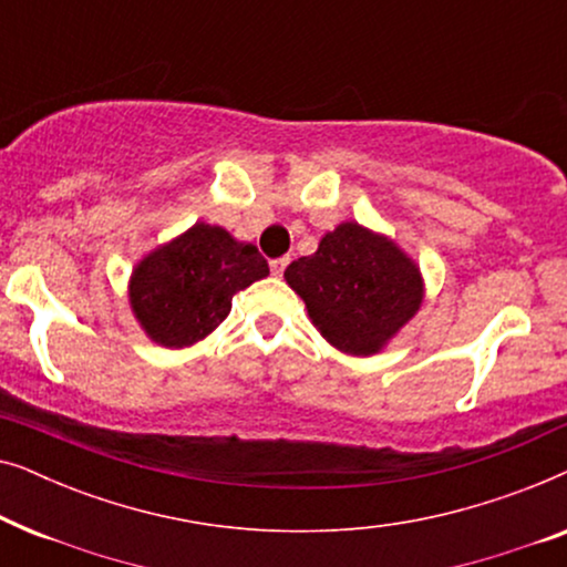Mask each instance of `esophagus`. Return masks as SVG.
<instances>
[{
	"label": "esophagus",
	"instance_id": "34e87169",
	"mask_svg": "<svg viewBox=\"0 0 567 567\" xmlns=\"http://www.w3.org/2000/svg\"><path fill=\"white\" fill-rule=\"evenodd\" d=\"M286 266H289V255H284V258L270 260V270H274V276H284Z\"/></svg>",
	"mask_w": 567,
	"mask_h": 567
}]
</instances>
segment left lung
I'll use <instances>...</instances> for the list:
<instances>
[{"mask_svg": "<svg viewBox=\"0 0 567 567\" xmlns=\"http://www.w3.org/2000/svg\"><path fill=\"white\" fill-rule=\"evenodd\" d=\"M286 284L305 299L309 320L338 351L374 355L423 305V278L390 237L343 221L317 252L286 268Z\"/></svg>", "mask_w": 567, "mask_h": 567, "instance_id": "left-lung-1", "label": "left lung"}]
</instances>
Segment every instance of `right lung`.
Here are the masks:
<instances>
[{
  "instance_id": "add662e5",
  "label": "right lung",
  "mask_w": 567,
  "mask_h": 567,
  "mask_svg": "<svg viewBox=\"0 0 567 567\" xmlns=\"http://www.w3.org/2000/svg\"><path fill=\"white\" fill-rule=\"evenodd\" d=\"M266 276L268 262L258 247L198 221L138 262L128 301L154 343L185 348L219 328L231 297Z\"/></svg>"
}]
</instances>
